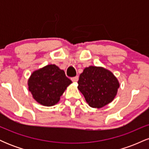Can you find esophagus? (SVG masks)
I'll list each match as a JSON object with an SVG mask.
<instances>
[{
  "label": "esophagus",
  "mask_w": 149,
  "mask_h": 149,
  "mask_svg": "<svg viewBox=\"0 0 149 149\" xmlns=\"http://www.w3.org/2000/svg\"><path fill=\"white\" fill-rule=\"evenodd\" d=\"M78 76H75V77H73V78H71V80H72L73 82H75V83H76V82H77L78 80Z\"/></svg>",
  "instance_id": "34e87169"
}]
</instances>
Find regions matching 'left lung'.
I'll list each match as a JSON object with an SVG mask.
<instances>
[{
    "mask_svg": "<svg viewBox=\"0 0 149 149\" xmlns=\"http://www.w3.org/2000/svg\"><path fill=\"white\" fill-rule=\"evenodd\" d=\"M78 83V90L87 103L90 107L97 109L111 102L120 87L118 80L110 71L93 66L83 70Z\"/></svg>",
    "mask_w": 149,
    "mask_h": 149,
    "instance_id": "left-lung-1",
    "label": "left lung"
}]
</instances>
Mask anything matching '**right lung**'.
I'll list each match as a JSON object with an SVG mask.
<instances>
[{"mask_svg":"<svg viewBox=\"0 0 149 149\" xmlns=\"http://www.w3.org/2000/svg\"><path fill=\"white\" fill-rule=\"evenodd\" d=\"M71 83L63 70L49 64L32 73L28 80L29 90L38 103L51 107L59 102Z\"/></svg>","mask_w":149,"mask_h":149,"instance_id":"1","label":"right lung"}]
</instances>
